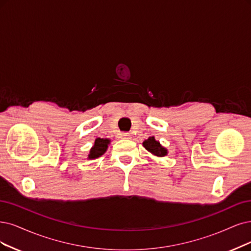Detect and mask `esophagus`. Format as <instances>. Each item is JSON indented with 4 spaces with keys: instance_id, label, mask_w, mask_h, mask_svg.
<instances>
[{
    "instance_id": "esophagus-1",
    "label": "esophagus",
    "mask_w": 251,
    "mask_h": 251,
    "mask_svg": "<svg viewBox=\"0 0 251 251\" xmlns=\"http://www.w3.org/2000/svg\"><path fill=\"white\" fill-rule=\"evenodd\" d=\"M121 137H122V138H126V140H128V138H130V133L123 132L122 134H121Z\"/></svg>"
}]
</instances>
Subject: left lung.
Here are the masks:
<instances>
[{
    "instance_id": "obj_1",
    "label": "left lung",
    "mask_w": 251,
    "mask_h": 251,
    "mask_svg": "<svg viewBox=\"0 0 251 251\" xmlns=\"http://www.w3.org/2000/svg\"><path fill=\"white\" fill-rule=\"evenodd\" d=\"M143 145L146 148V150H148L156 156H165L166 154H168V151H166L165 148H163L159 144V142H157L154 138V136L148 138L147 141H145L143 143Z\"/></svg>"
}]
</instances>
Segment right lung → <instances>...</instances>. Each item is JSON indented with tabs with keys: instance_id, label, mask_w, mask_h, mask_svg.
I'll list each match as a JSON object with an SVG mask.
<instances>
[{
	"instance_id": "right-lung-1",
	"label": "right lung",
	"mask_w": 251,
	"mask_h": 251,
	"mask_svg": "<svg viewBox=\"0 0 251 251\" xmlns=\"http://www.w3.org/2000/svg\"><path fill=\"white\" fill-rule=\"evenodd\" d=\"M108 144H109V141L106 140V138H97L95 141L94 147H93L90 151L89 158L94 159V158H97V157H100L101 155H103L107 149Z\"/></svg>"
}]
</instances>
